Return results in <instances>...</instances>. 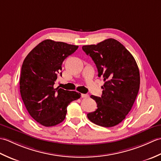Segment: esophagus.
Listing matches in <instances>:
<instances>
[{"label":"esophagus","instance_id":"1","mask_svg":"<svg viewBox=\"0 0 161 161\" xmlns=\"http://www.w3.org/2000/svg\"><path fill=\"white\" fill-rule=\"evenodd\" d=\"M88 97H89V95L87 94H81V97L82 98H88Z\"/></svg>","mask_w":161,"mask_h":161}]
</instances>
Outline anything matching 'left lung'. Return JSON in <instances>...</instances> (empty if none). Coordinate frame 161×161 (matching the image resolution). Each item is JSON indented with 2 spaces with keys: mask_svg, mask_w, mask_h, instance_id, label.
I'll list each match as a JSON object with an SVG mask.
<instances>
[{
  "mask_svg": "<svg viewBox=\"0 0 161 161\" xmlns=\"http://www.w3.org/2000/svg\"><path fill=\"white\" fill-rule=\"evenodd\" d=\"M93 60L98 77H103L101 97L91 95L97 108L87 114L94 124L112 127L126 118L133 107L140 88V73L132 54L114 39H108L97 45L82 46Z\"/></svg>",
  "mask_w": 161,
  "mask_h": 161,
  "instance_id": "1",
  "label": "left lung"
}]
</instances>
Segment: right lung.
<instances>
[{
    "label": "right lung",
    "mask_w": 161,
    "mask_h": 161,
    "mask_svg": "<svg viewBox=\"0 0 161 161\" xmlns=\"http://www.w3.org/2000/svg\"><path fill=\"white\" fill-rule=\"evenodd\" d=\"M77 46L46 39L33 48L24 59L20 77V92L32 118L45 126L64 120L67 107L81 97L75 91L54 87L61 75L63 61Z\"/></svg>",
    "instance_id": "add662e5"
}]
</instances>
